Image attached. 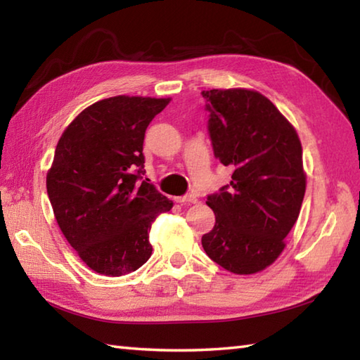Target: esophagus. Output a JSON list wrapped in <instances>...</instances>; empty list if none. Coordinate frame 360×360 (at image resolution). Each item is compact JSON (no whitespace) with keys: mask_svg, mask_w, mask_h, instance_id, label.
<instances>
[{"mask_svg":"<svg viewBox=\"0 0 360 360\" xmlns=\"http://www.w3.org/2000/svg\"><path fill=\"white\" fill-rule=\"evenodd\" d=\"M174 201L179 202V204H196L198 202V198L195 195H186V196L174 198Z\"/></svg>","mask_w":360,"mask_h":360,"instance_id":"esophagus-1","label":"esophagus"}]
</instances>
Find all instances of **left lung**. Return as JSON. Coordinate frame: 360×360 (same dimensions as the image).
<instances>
[{
    "label": "left lung",
    "instance_id": "obj_1",
    "mask_svg": "<svg viewBox=\"0 0 360 360\" xmlns=\"http://www.w3.org/2000/svg\"><path fill=\"white\" fill-rule=\"evenodd\" d=\"M213 153L233 168L231 186L207 198L215 226L202 248L226 271H264L286 248L300 215L307 173L292 124L254 89L202 91Z\"/></svg>",
    "mask_w": 360,
    "mask_h": 360
}]
</instances>
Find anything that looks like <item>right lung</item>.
<instances>
[{
	"label": "right lung",
	"instance_id": "1",
	"mask_svg": "<svg viewBox=\"0 0 360 360\" xmlns=\"http://www.w3.org/2000/svg\"><path fill=\"white\" fill-rule=\"evenodd\" d=\"M172 98L116 96L83 110L57 143L46 188L60 231L82 262L120 277L148 262L150 227L173 207L143 179L145 129Z\"/></svg>",
	"mask_w": 360,
	"mask_h": 360
}]
</instances>
